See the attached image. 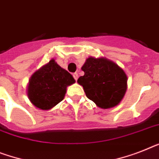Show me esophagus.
Instances as JSON below:
<instances>
[{
  "instance_id": "34e87169",
  "label": "esophagus",
  "mask_w": 159,
  "mask_h": 159,
  "mask_svg": "<svg viewBox=\"0 0 159 159\" xmlns=\"http://www.w3.org/2000/svg\"><path fill=\"white\" fill-rule=\"evenodd\" d=\"M73 77H74V79L75 80H78V77H79V75L77 72H75V73H73Z\"/></svg>"
}]
</instances>
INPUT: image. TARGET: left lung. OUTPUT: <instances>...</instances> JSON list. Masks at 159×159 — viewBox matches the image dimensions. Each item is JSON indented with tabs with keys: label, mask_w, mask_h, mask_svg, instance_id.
Returning a JSON list of instances; mask_svg holds the SVG:
<instances>
[{
	"label": "left lung",
	"mask_w": 159,
	"mask_h": 159,
	"mask_svg": "<svg viewBox=\"0 0 159 159\" xmlns=\"http://www.w3.org/2000/svg\"><path fill=\"white\" fill-rule=\"evenodd\" d=\"M78 79L87 98L98 107L109 109L119 104L128 88V77L121 67L106 57H89Z\"/></svg>",
	"instance_id": "obj_1"
}]
</instances>
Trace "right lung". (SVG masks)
Wrapping results in <instances>:
<instances>
[{
  "instance_id": "add662e5",
  "label": "right lung",
  "mask_w": 159,
  "mask_h": 159,
  "mask_svg": "<svg viewBox=\"0 0 159 159\" xmlns=\"http://www.w3.org/2000/svg\"><path fill=\"white\" fill-rule=\"evenodd\" d=\"M75 82L71 75L51 59L30 78L27 96L35 107L49 110L63 100L66 87Z\"/></svg>"
}]
</instances>
